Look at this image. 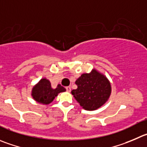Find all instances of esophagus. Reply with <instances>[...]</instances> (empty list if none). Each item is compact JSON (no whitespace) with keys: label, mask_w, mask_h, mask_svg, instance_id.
Returning <instances> with one entry per match:
<instances>
[{"label":"esophagus","mask_w":147,"mask_h":147,"mask_svg":"<svg viewBox=\"0 0 147 147\" xmlns=\"http://www.w3.org/2000/svg\"><path fill=\"white\" fill-rule=\"evenodd\" d=\"M65 89H66V91L68 92H71V87H70V86H66V87H65Z\"/></svg>","instance_id":"1"}]
</instances>
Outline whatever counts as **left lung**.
Returning a JSON list of instances; mask_svg holds the SVG:
<instances>
[{
  "instance_id": "left-lung-1",
  "label": "left lung",
  "mask_w": 147,
  "mask_h": 147,
  "mask_svg": "<svg viewBox=\"0 0 147 147\" xmlns=\"http://www.w3.org/2000/svg\"><path fill=\"white\" fill-rule=\"evenodd\" d=\"M77 89L72 94L84 110H94L108 100L111 86L107 78L95 70L90 74H83L76 81Z\"/></svg>"
}]
</instances>
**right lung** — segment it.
Listing matches in <instances>:
<instances>
[{
  "label": "right lung",
  "mask_w": 147,
  "mask_h": 147,
  "mask_svg": "<svg viewBox=\"0 0 147 147\" xmlns=\"http://www.w3.org/2000/svg\"><path fill=\"white\" fill-rule=\"evenodd\" d=\"M63 92H65V89L61 84H58L55 89H53L50 81L46 79H42L40 82L34 86L32 95L38 102L48 105L53 101L58 93Z\"/></svg>",
  "instance_id": "obj_1"
}]
</instances>
